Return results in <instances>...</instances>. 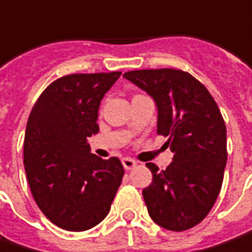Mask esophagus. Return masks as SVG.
<instances>
[{"instance_id":"esophagus-1","label":"esophagus","mask_w":252,"mask_h":252,"mask_svg":"<svg viewBox=\"0 0 252 252\" xmlns=\"http://www.w3.org/2000/svg\"><path fill=\"white\" fill-rule=\"evenodd\" d=\"M121 162H123V166H124V169H126V170L134 169V168L137 166V162L131 158H124L123 160H121Z\"/></svg>"}]
</instances>
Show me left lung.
I'll return each instance as SVG.
<instances>
[{"instance_id": "1", "label": "left lung", "mask_w": 252, "mask_h": 252, "mask_svg": "<svg viewBox=\"0 0 252 252\" xmlns=\"http://www.w3.org/2000/svg\"><path fill=\"white\" fill-rule=\"evenodd\" d=\"M124 77L147 92L158 110L157 132L168 137L173 159L165 170L147 163L152 183L142 190L151 219L183 231L199 224L221 189L227 162L225 124L212 94L176 69L134 70Z\"/></svg>"}]
</instances>
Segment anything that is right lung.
<instances>
[{"label": "right lung", "instance_id": "right-lung-1", "mask_svg": "<svg viewBox=\"0 0 252 252\" xmlns=\"http://www.w3.org/2000/svg\"><path fill=\"white\" fill-rule=\"evenodd\" d=\"M121 71L69 74L40 94L28 118L24 166L38 207L53 224L84 231L103 221L124 176L118 158L92 154L98 107Z\"/></svg>", "mask_w": 252, "mask_h": 252}]
</instances>
